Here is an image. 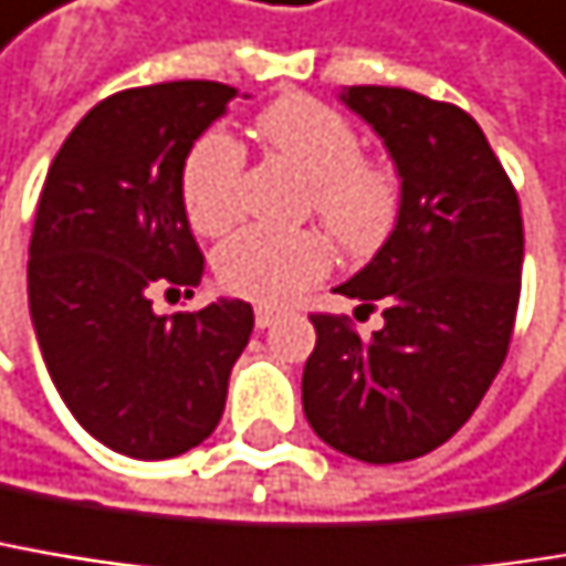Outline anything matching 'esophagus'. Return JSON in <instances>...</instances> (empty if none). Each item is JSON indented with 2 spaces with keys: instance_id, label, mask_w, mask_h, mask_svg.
<instances>
[{
  "instance_id": "34e87169",
  "label": "esophagus",
  "mask_w": 566,
  "mask_h": 566,
  "mask_svg": "<svg viewBox=\"0 0 566 566\" xmlns=\"http://www.w3.org/2000/svg\"><path fill=\"white\" fill-rule=\"evenodd\" d=\"M275 321H279V311H275V307H269V304H259V307H255V327H259V331L272 327Z\"/></svg>"
}]
</instances>
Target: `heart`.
<instances>
[{
	"label": "heart",
	"mask_w": 566,
	"mask_h": 566,
	"mask_svg": "<svg viewBox=\"0 0 566 566\" xmlns=\"http://www.w3.org/2000/svg\"><path fill=\"white\" fill-rule=\"evenodd\" d=\"M259 135L311 178V210L349 249H376L398 217V175L382 158L359 155L363 138L334 106L314 96H282L255 119ZM242 145L230 132H203L180 165V203L190 227L217 235L239 213ZM217 282L235 297L284 304L321 282L331 245L317 230L232 232L213 255Z\"/></svg>",
	"instance_id": "b5f03b06"
}]
</instances>
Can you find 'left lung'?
Returning <instances> with one entry per match:
<instances>
[{"mask_svg":"<svg viewBox=\"0 0 566 566\" xmlns=\"http://www.w3.org/2000/svg\"><path fill=\"white\" fill-rule=\"evenodd\" d=\"M343 103L382 135L401 178L395 230L336 291L386 327L311 314L304 415L334 450L401 463L457 434L499 376L522 294V207L470 113L401 86H349Z\"/></svg>","mask_w":566,"mask_h":566,"instance_id":"left-lung-1","label":"left lung"}]
</instances>
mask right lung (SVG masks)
I'll use <instances>...</instances> for the list:
<instances>
[{
  "label": "right lung",
  "mask_w": 566,
  "mask_h": 566,
  "mask_svg": "<svg viewBox=\"0 0 566 566\" xmlns=\"http://www.w3.org/2000/svg\"><path fill=\"white\" fill-rule=\"evenodd\" d=\"M235 90L217 80L132 86L96 103L41 187L28 245V311L64 405L86 434L168 460L213 434L245 301L161 317L158 291L193 297L203 255L180 203V165Z\"/></svg>",
  "instance_id": "obj_1"
}]
</instances>
